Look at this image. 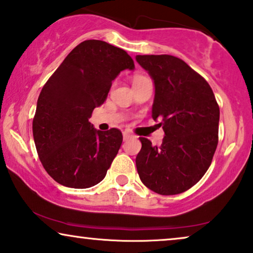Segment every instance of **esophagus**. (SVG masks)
<instances>
[{"label":"esophagus","mask_w":253,"mask_h":253,"mask_svg":"<svg viewBox=\"0 0 253 253\" xmlns=\"http://www.w3.org/2000/svg\"><path fill=\"white\" fill-rule=\"evenodd\" d=\"M130 137H131V133L127 132V131H124V132H123V138H124V140L129 139Z\"/></svg>","instance_id":"1"}]
</instances>
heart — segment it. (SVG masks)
Returning <instances> with one entry per match:
<instances>
[{"label":"heart","mask_w":253,"mask_h":253,"mask_svg":"<svg viewBox=\"0 0 253 253\" xmlns=\"http://www.w3.org/2000/svg\"><path fill=\"white\" fill-rule=\"evenodd\" d=\"M143 79H145V77H143V75H134V77L132 78V84L138 83V81L143 80Z\"/></svg>","instance_id":"heart-1"}]
</instances>
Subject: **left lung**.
<instances>
[{"instance_id": "left-lung-1", "label": "left lung", "mask_w": 253, "mask_h": 253, "mask_svg": "<svg viewBox=\"0 0 253 253\" xmlns=\"http://www.w3.org/2000/svg\"><path fill=\"white\" fill-rule=\"evenodd\" d=\"M155 81L152 119L165 132L160 146L140 137L136 166L142 182L160 195L188 191L211 166L218 143L219 107L209 84L181 59L137 55Z\"/></svg>"}]
</instances>
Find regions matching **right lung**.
I'll return each mask as SVG.
<instances>
[{"label": "right lung", "instance_id": "right-lung-1", "mask_svg": "<svg viewBox=\"0 0 253 253\" xmlns=\"http://www.w3.org/2000/svg\"><path fill=\"white\" fill-rule=\"evenodd\" d=\"M133 68L122 48L90 39L75 46L44 84L32 132L42 166L58 183L81 189L104 179L123 136L116 127L96 130L89 119L115 78Z\"/></svg>", "mask_w": 253, "mask_h": 253}]
</instances>
